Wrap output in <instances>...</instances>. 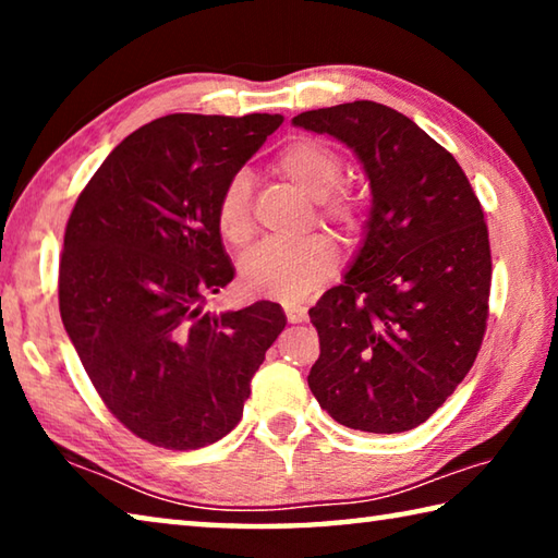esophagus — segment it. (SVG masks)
<instances>
[{
  "label": "esophagus",
  "mask_w": 558,
  "mask_h": 558,
  "mask_svg": "<svg viewBox=\"0 0 558 558\" xmlns=\"http://www.w3.org/2000/svg\"><path fill=\"white\" fill-rule=\"evenodd\" d=\"M286 317H288L290 325H298V323H305L307 313H305V307H300V305H288L286 307Z\"/></svg>",
  "instance_id": "esophagus-1"
}]
</instances>
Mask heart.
Returning a JSON list of instances; mask_svg holds the SVG:
<instances>
[{"label":"heart","instance_id":"heart-1","mask_svg":"<svg viewBox=\"0 0 558 558\" xmlns=\"http://www.w3.org/2000/svg\"><path fill=\"white\" fill-rule=\"evenodd\" d=\"M276 172L315 206V219L352 235L362 229L364 206L342 182V159L317 140H292L276 157ZM216 229L221 239L243 245L253 235L251 184L245 174L226 182L216 202ZM337 248L325 235H310L290 245H260L241 260V286L258 298L295 302L323 288L337 270Z\"/></svg>","mask_w":558,"mask_h":558}]
</instances>
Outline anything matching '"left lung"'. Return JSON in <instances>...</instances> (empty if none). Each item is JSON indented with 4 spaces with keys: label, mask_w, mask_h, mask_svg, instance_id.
<instances>
[{
    "label": "left lung",
    "mask_w": 558,
    "mask_h": 558,
    "mask_svg": "<svg viewBox=\"0 0 558 558\" xmlns=\"http://www.w3.org/2000/svg\"><path fill=\"white\" fill-rule=\"evenodd\" d=\"M292 122L352 147L372 186L352 268L310 310L319 335L310 391L347 428L411 430L483 344L493 282L483 206L456 157L399 110L354 100Z\"/></svg>",
    "instance_id": "obj_1"
}]
</instances>
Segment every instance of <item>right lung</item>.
<instances>
[{
  "mask_svg": "<svg viewBox=\"0 0 558 558\" xmlns=\"http://www.w3.org/2000/svg\"><path fill=\"white\" fill-rule=\"evenodd\" d=\"M280 122L268 112L157 118L112 149L65 223V332L108 411L157 448L196 450L233 430L286 329L268 300L204 310L235 272L216 202Z\"/></svg>",
  "mask_w": 558,
  "mask_h": 558,
  "instance_id": "add662e5",
  "label": "right lung"
}]
</instances>
